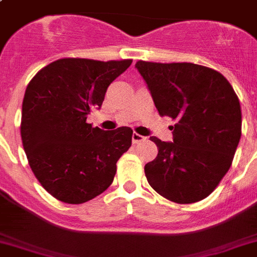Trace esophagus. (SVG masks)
<instances>
[{
    "label": "esophagus",
    "mask_w": 257,
    "mask_h": 257,
    "mask_svg": "<svg viewBox=\"0 0 257 257\" xmlns=\"http://www.w3.org/2000/svg\"><path fill=\"white\" fill-rule=\"evenodd\" d=\"M144 136L138 135V133H133V136H132V141H133V144H138V142L144 141Z\"/></svg>",
    "instance_id": "1"
}]
</instances>
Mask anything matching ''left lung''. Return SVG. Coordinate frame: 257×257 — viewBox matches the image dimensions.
I'll use <instances>...</instances> for the list:
<instances>
[{"instance_id":"1","label":"left lung","mask_w":257,"mask_h":257,"mask_svg":"<svg viewBox=\"0 0 257 257\" xmlns=\"http://www.w3.org/2000/svg\"><path fill=\"white\" fill-rule=\"evenodd\" d=\"M162 116L175 120L173 142L150 140L158 156L145 166L154 190L178 204L204 199L233 163L242 136V111L230 82L194 63L138 61Z\"/></svg>"}]
</instances>
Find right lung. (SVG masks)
Listing matches in <instances>:
<instances>
[{
	"label": "right lung",
	"instance_id": "right-lung-1",
	"mask_svg": "<svg viewBox=\"0 0 257 257\" xmlns=\"http://www.w3.org/2000/svg\"><path fill=\"white\" fill-rule=\"evenodd\" d=\"M131 64L132 59L63 58L41 68L27 86L22 142L33 175L55 199L81 204L112 184L133 131L93 128L86 117L102 106L108 85Z\"/></svg>",
	"mask_w": 257,
	"mask_h": 257
}]
</instances>
